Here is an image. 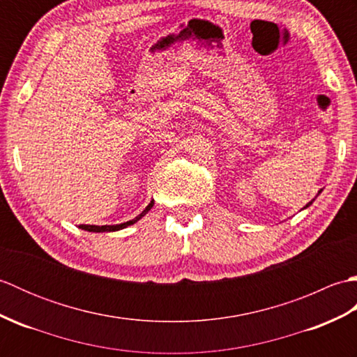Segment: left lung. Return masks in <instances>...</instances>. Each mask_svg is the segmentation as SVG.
Listing matches in <instances>:
<instances>
[{"label":"left lung","mask_w":357,"mask_h":357,"mask_svg":"<svg viewBox=\"0 0 357 357\" xmlns=\"http://www.w3.org/2000/svg\"><path fill=\"white\" fill-rule=\"evenodd\" d=\"M313 201H314V199H313ZM313 201H312V202H313ZM312 202H308V204H307V206H305V207H308V206H310V204H312Z\"/></svg>","instance_id":"left-lung-1"}]
</instances>
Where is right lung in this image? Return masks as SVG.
<instances>
[{"instance_id": "right-lung-1", "label": "right lung", "mask_w": 357, "mask_h": 357, "mask_svg": "<svg viewBox=\"0 0 357 357\" xmlns=\"http://www.w3.org/2000/svg\"><path fill=\"white\" fill-rule=\"evenodd\" d=\"M153 207V201H151L149 206L146 207V210L142 211L141 215H138L136 216L135 219H132V221H127V222H124V224H118V225H84V224H81L79 225V229H82V230H87V231H95V233H98V231H116V230H121V229H126L127 225H132V224H135V222H138L139 219L147 213V211Z\"/></svg>"}]
</instances>
